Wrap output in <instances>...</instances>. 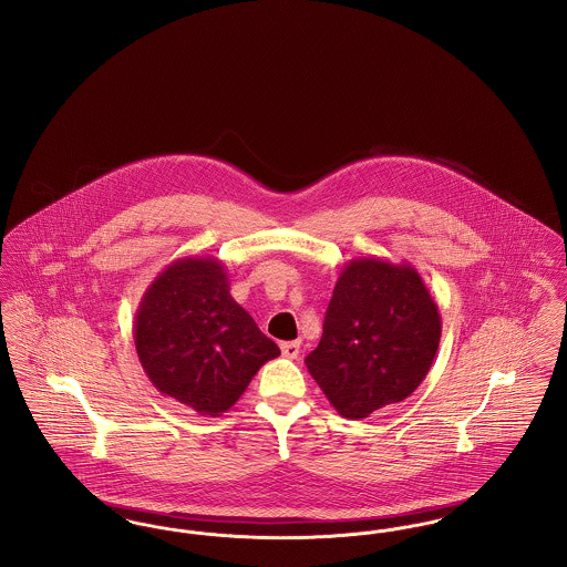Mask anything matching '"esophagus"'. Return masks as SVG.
<instances>
[{"mask_svg":"<svg viewBox=\"0 0 567 567\" xmlns=\"http://www.w3.org/2000/svg\"><path fill=\"white\" fill-rule=\"evenodd\" d=\"M299 342L297 340H293V342H282L280 344V351H282V354L287 357V359H297L299 357Z\"/></svg>","mask_w":567,"mask_h":567,"instance_id":"esophagus-1","label":"esophagus"}]
</instances>
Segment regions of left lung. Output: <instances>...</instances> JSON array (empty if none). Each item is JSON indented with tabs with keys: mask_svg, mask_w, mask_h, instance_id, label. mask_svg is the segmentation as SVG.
Masks as SVG:
<instances>
[{
	"mask_svg": "<svg viewBox=\"0 0 567 567\" xmlns=\"http://www.w3.org/2000/svg\"><path fill=\"white\" fill-rule=\"evenodd\" d=\"M440 336L437 303L414 266L359 257L338 276L306 368L329 404L357 421L416 391Z\"/></svg>",
	"mask_w": 567,
	"mask_h": 567,
	"instance_id": "obj_1",
	"label": "left lung"
}]
</instances>
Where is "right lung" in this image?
Listing matches in <instances>:
<instances>
[{"instance_id":"add662e5","label":"right lung","mask_w":567,"mask_h":567,"mask_svg":"<svg viewBox=\"0 0 567 567\" xmlns=\"http://www.w3.org/2000/svg\"><path fill=\"white\" fill-rule=\"evenodd\" d=\"M135 352L155 389L202 416H220L280 349L229 293L216 257L169 264L135 312Z\"/></svg>"}]
</instances>
